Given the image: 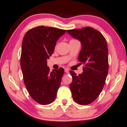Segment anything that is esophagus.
I'll return each mask as SVG.
<instances>
[{
    "label": "esophagus",
    "instance_id": "1",
    "mask_svg": "<svg viewBox=\"0 0 127 127\" xmlns=\"http://www.w3.org/2000/svg\"><path fill=\"white\" fill-rule=\"evenodd\" d=\"M64 71H65V72L66 73H68L69 72V69H67V68H65Z\"/></svg>",
    "mask_w": 127,
    "mask_h": 127
}]
</instances>
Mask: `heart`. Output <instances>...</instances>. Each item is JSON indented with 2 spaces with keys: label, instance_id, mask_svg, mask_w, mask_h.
<instances>
[{
  "label": "heart",
  "instance_id": "heart-1",
  "mask_svg": "<svg viewBox=\"0 0 127 127\" xmlns=\"http://www.w3.org/2000/svg\"><path fill=\"white\" fill-rule=\"evenodd\" d=\"M75 40H75V39H72V40H71V41H75Z\"/></svg>",
  "mask_w": 127,
  "mask_h": 127
}]
</instances>
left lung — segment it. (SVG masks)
<instances>
[{
	"label": "left lung",
	"mask_w": 127,
	"mask_h": 127,
	"mask_svg": "<svg viewBox=\"0 0 127 127\" xmlns=\"http://www.w3.org/2000/svg\"><path fill=\"white\" fill-rule=\"evenodd\" d=\"M67 32L78 39L82 47L78 57L84 64L83 72L77 75L70 71L72 82L69 84L72 95L76 103L88 105L95 100L105 84L108 72V50L103 35L94 28L87 27L69 30Z\"/></svg>",
	"instance_id": "1"
}]
</instances>
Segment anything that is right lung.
Here are the masks:
<instances>
[{"label": "right lung", "instance_id": "add662e5", "mask_svg": "<svg viewBox=\"0 0 127 127\" xmlns=\"http://www.w3.org/2000/svg\"><path fill=\"white\" fill-rule=\"evenodd\" d=\"M65 32L41 26L28 30L23 39L20 66L24 83L32 99L40 104H49L56 97L64 70L60 68L50 72L47 60Z\"/></svg>", "mask_w": 127, "mask_h": 127}]
</instances>
